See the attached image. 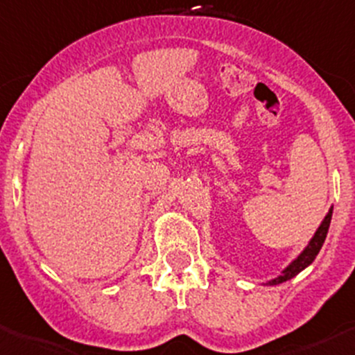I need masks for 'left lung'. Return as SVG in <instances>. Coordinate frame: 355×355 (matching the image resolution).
<instances>
[{
    "label": "left lung",
    "mask_w": 355,
    "mask_h": 355,
    "mask_svg": "<svg viewBox=\"0 0 355 355\" xmlns=\"http://www.w3.org/2000/svg\"><path fill=\"white\" fill-rule=\"evenodd\" d=\"M331 213H333V207H331L330 211H328V214H327V216H324L323 223L320 225V228H318L316 234H314V237L311 239V242H309V244H307L306 249L302 250V254H300V256L297 257V259L293 261L292 264H288V266L285 268L284 273H282L280 277H277V278H275V280L268 282V285L284 284V282H287V280H290V278L295 277V275H299L300 271L304 270V268H307L311 263H313L314 259H316L318 252H320V249L324 244V239H327L328 228H330Z\"/></svg>",
    "instance_id": "1"
}]
</instances>
